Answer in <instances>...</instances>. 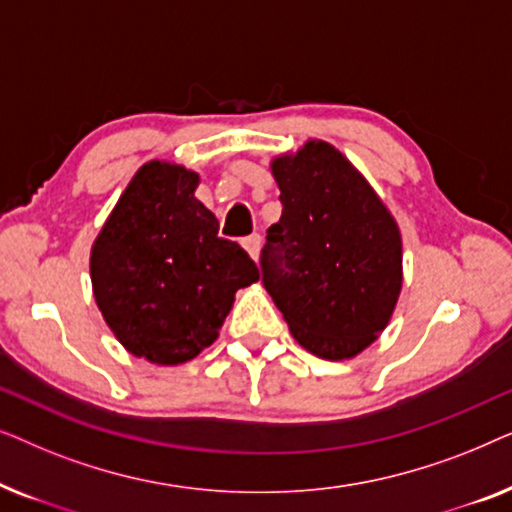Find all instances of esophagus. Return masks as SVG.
Masks as SVG:
<instances>
[{
	"mask_svg": "<svg viewBox=\"0 0 512 512\" xmlns=\"http://www.w3.org/2000/svg\"><path fill=\"white\" fill-rule=\"evenodd\" d=\"M242 247L247 249V254L258 261V254H261V235H249L242 240Z\"/></svg>",
	"mask_w": 512,
	"mask_h": 512,
	"instance_id": "34e87169",
	"label": "esophagus"
}]
</instances>
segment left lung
<instances>
[{
  "label": "left lung",
  "instance_id": "8db88e82",
  "mask_svg": "<svg viewBox=\"0 0 512 512\" xmlns=\"http://www.w3.org/2000/svg\"><path fill=\"white\" fill-rule=\"evenodd\" d=\"M282 216L268 228L261 279L293 338L328 361L363 352L403 286L401 230L342 153L310 139L270 163Z\"/></svg>",
  "mask_w": 512,
  "mask_h": 512
}]
</instances>
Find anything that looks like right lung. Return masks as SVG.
<instances>
[{"label":"right lung","mask_w":512,"mask_h":512,"mask_svg":"<svg viewBox=\"0 0 512 512\" xmlns=\"http://www.w3.org/2000/svg\"><path fill=\"white\" fill-rule=\"evenodd\" d=\"M200 177L151 160L118 198L90 251L104 321L130 354L177 366L219 338L237 289L258 268L195 198Z\"/></svg>","instance_id":"obj_1"}]
</instances>
